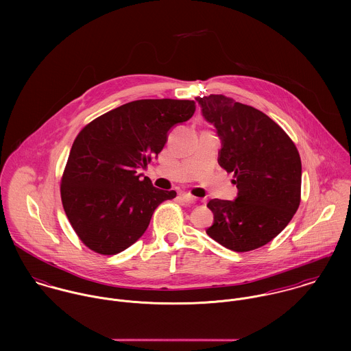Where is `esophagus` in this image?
<instances>
[{
  "instance_id": "esophagus-1",
  "label": "esophagus",
  "mask_w": 351,
  "mask_h": 351,
  "mask_svg": "<svg viewBox=\"0 0 351 351\" xmlns=\"http://www.w3.org/2000/svg\"><path fill=\"white\" fill-rule=\"evenodd\" d=\"M181 199L185 201L186 204H195L197 199L195 197V196H192V195H189V193H184V195H181Z\"/></svg>"
}]
</instances>
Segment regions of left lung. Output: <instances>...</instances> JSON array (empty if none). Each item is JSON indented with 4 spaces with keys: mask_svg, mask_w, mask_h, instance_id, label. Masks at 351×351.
<instances>
[{
    "mask_svg": "<svg viewBox=\"0 0 351 351\" xmlns=\"http://www.w3.org/2000/svg\"><path fill=\"white\" fill-rule=\"evenodd\" d=\"M205 120L221 139L219 165L234 173V201L213 200L206 234L245 252L265 246L292 220L301 200V159L292 139L263 112L226 97H197Z\"/></svg>",
    "mask_w": 351,
    "mask_h": 351,
    "instance_id": "left-lung-1",
    "label": "left lung"
}]
</instances>
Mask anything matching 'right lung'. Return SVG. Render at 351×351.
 I'll return each mask as SVG.
<instances>
[{
  "label": "right lung",
  "instance_id": "add662e5",
  "mask_svg": "<svg viewBox=\"0 0 351 351\" xmlns=\"http://www.w3.org/2000/svg\"><path fill=\"white\" fill-rule=\"evenodd\" d=\"M192 100H136L86 124L77 135L60 180L66 216L81 242L101 255L134 245L156 206L177 196L136 174L162 151L167 132L189 120Z\"/></svg>",
  "mask_w": 351,
  "mask_h": 351
}]
</instances>
